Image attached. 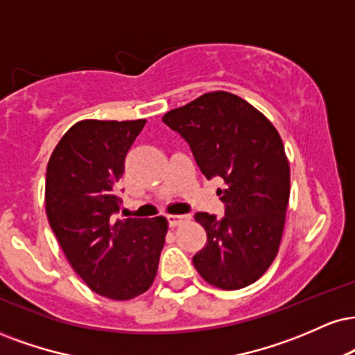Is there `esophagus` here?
Instances as JSON below:
<instances>
[{"label": "esophagus", "mask_w": 355, "mask_h": 355, "mask_svg": "<svg viewBox=\"0 0 355 355\" xmlns=\"http://www.w3.org/2000/svg\"><path fill=\"white\" fill-rule=\"evenodd\" d=\"M166 220H168L170 226H178V225L185 223V221H189L190 216L189 215H168L166 216Z\"/></svg>", "instance_id": "esophagus-1"}]
</instances>
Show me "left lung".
<instances>
[{"label":"left lung","mask_w":355,"mask_h":355,"mask_svg":"<svg viewBox=\"0 0 355 355\" xmlns=\"http://www.w3.org/2000/svg\"><path fill=\"white\" fill-rule=\"evenodd\" d=\"M190 145L207 178H223L225 216L198 211L207 245L193 264L226 291L258 281L275 261L289 202V162L275 125L234 94L200 96L162 117Z\"/></svg>","instance_id":"left-lung-1"}]
</instances>
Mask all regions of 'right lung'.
<instances>
[{
    "label": "right lung",
    "mask_w": 355,
    "mask_h": 355,
    "mask_svg": "<svg viewBox=\"0 0 355 355\" xmlns=\"http://www.w3.org/2000/svg\"><path fill=\"white\" fill-rule=\"evenodd\" d=\"M145 122L74 123L46 170V215L67 261L94 293L114 301L150 288L168 230L164 216L114 218L125 155Z\"/></svg>",
    "instance_id": "obj_1"
}]
</instances>
